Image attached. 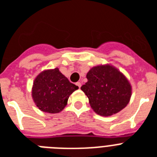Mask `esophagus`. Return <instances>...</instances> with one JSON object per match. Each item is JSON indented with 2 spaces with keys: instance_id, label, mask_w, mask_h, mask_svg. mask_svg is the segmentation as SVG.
<instances>
[{
  "instance_id": "obj_1",
  "label": "esophagus",
  "mask_w": 157,
  "mask_h": 157,
  "mask_svg": "<svg viewBox=\"0 0 157 157\" xmlns=\"http://www.w3.org/2000/svg\"><path fill=\"white\" fill-rule=\"evenodd\" d=\"M76 85L77 86H78L79 88H81V82H79V81H78V82H76Z\"/></svg>"
}]
</instances>
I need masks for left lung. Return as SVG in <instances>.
<instances>
[{
	"instance_id": "8db88e82",
	"label": "left lung",
	"mask_w": 157,
	"mask_h": 157,
	"mask_svg": "<svg viewBox=\"0 0 157 157\" xmlns=\"http://www.w3.org/2000/svg\"><path fill=\"white\" fill-rule=\"evenodd\" d=\"M81 90L88 97L91 108L102 117H111L129 103L132 86L127 77L112 64L93 67L86 74Z\"/></svg>"
}]
</instances>
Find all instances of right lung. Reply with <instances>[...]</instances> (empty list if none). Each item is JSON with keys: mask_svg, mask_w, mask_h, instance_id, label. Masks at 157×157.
I'll return each instance as SVG.
<instances>
[{"mask_svg": "<svg viewBox=\"0 0 157 157\" xmlns=\"http://www.w3.org/2000/svg\"><path fill=\"white\" fill-rule=\"evenodd\" d=\"M78 90L59 71V67L45 69L36 76L32 88V97L41 112L59 113L67 104L69 96Z\"/></svg>", "mask_w": 157, "mask_h": 157, "instance_id": "add662e5", "label": "right lung"}]
</instances>
